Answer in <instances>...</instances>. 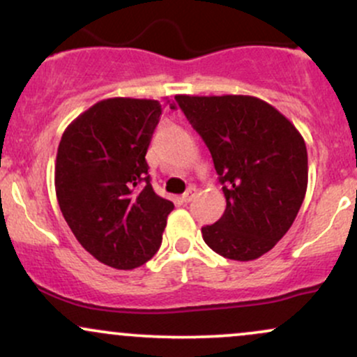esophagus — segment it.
<instances>
[{
    "label": "esophagus",
    "mask_w": 357,
    "mask_h": 357,
    "mask_svg": "<svg viewBox=\"0 0 357 357\" xmlns=\"http://www.w3.org/2000/svg\"><path fill=\"white\" fill-rule=\"evenodd\" d=\"M195 196H196V188L195 186H190L186 190V192H184V195H183V202L184 203H190L191 199L195 198Z\"/></svg>",
    "instance_id": "34e87169"
}]
</instances>
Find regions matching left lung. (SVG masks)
Listing matches in <instances>:
<instances>
[{
  "mask_svg": "<svg viewBox=\"0 0 357 357\" xmlns=\"http://www.w3.org/2000/svg\"><path fill=\"white\" fill-rule=\"evenodd\" d=\"M210 149L227 210L202 228L213 252L255 260L289 231L307 191V147L296 126L252 96H176Z\"/></svg>",
  "mask_w": 357,
  "mask_h": 357,
  "instance_id": "left-lung-1",
  "label": "left lung"
}]
</instances>
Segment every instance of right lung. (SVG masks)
I'll return each instance as SVG.
<instances>
[{"mask_svg": "<svg viewBox=\"0 0 357 357\" xmlns=\"http://www.w3.org/2000/svg\"><path fill=\"white\" fill-rule=\"evenodd\" d=\"M161 112L151 99L100 100L65 129L56 151L61 215L82 247L112 268L132 270L153 258L174 208L155 195L147 173Z\"/></svg>", "mask_w": 357, "mask_h": 357, "instance_id": "1", "label": "right lung"}]
</instances>
